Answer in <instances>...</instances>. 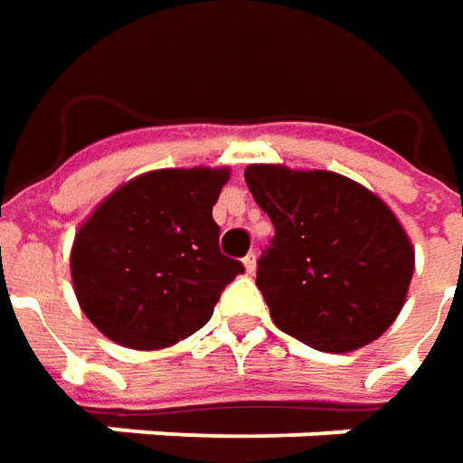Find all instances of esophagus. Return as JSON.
I'll return each instance as SVG.
<instances>
[{
    "label": "esophagus",
    "mask_w": 463,
    "mask_h": 463,
    "mask_svg": "<svg viewBox=\"0 0 463 463\" xmlns=\"http://www.w3.org/2000/svg\"><path fill=\"white\" fill-rule=\"evenodd\" d=\"M243 266H246V274H253L256 271V253H248L243 259Z\"/></svg>",
    "instance_id": "34e87169"
}]
</instances>
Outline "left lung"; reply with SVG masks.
I'll return each instance as SVG.
<instances>
[{
  "mask_svg": "<svg viewBox=\"0 0 463 463\" xmlns=\"http://www.w3.org/2000/svg\"><path fill=\"white\" fill-rule=\"evenodd\" d=\"M246 184L274 222L256 284L274 326L326 354L376 341L405 307L415 246L390 204L335 171L250 164Z\"/></svg>",
  "mask_w": 463,
  "mask_h": 463,
  "instance_id": "obj_1",
  "label": "left lung"
}]
</instances>
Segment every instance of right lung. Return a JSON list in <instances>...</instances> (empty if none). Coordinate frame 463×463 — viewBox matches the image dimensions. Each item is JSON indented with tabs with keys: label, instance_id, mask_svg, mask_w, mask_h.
<instances>
[{
	"label": "right lung",
	"instance_id": "obj_1",
	"mask_svg": "<svg viewBox=\"0 0 463 463\" xmlns=\"http://www.w3.org/2000/svg\"><path fill=\"white\" fill-rule=\"evenodd\" d=\"M228 166L156 168L107 194L79 225L71 281L79 307L125 348L161 351L197 333L243 266L217 248L213 204Z\"/></svg>",
	"mask_w": 463,
	"mask_h": 463
}]
</instances>
